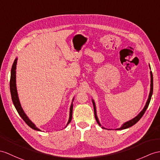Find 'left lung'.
Listing matches in <instances>:
<instances>
[{"mask_svg":"<svg viewBox=\"0 0 160 160\" xmlns=\"http://www.w3.org/2000/svg\"><path fill=\"white\" fill-rule=\"evenodd\" d=\"M149 67H150V66H149ZM150 73H151V90H150V93H149V98H148V100H147V103H146V104H145V107H144L142 111L141 112H140V113H139L137 116L135 117V118H134V119H131V120H130V121H128V122H126L125 123H123V126H122V127L119 128H118V129H116L117 130H119L126 129V128H130V127H131V126H134L135 123H137V122H138V121H139L140 119H141V118H142V115H144V113H145V111H146V110H147V108L148 106H149L150 101H151V98L152 94H153V74H152V72H151V71L150 72ZM92 102H93V110H94V115H95L96 120V122H97V123H98V125H99L100 126H101L100 123L99 121H98V118H97V115H96V105H95V103H94V101H93V100H92ZM102 128H103V127H102Z\"/></svg>","mask_w":160,"mask_h":160,"instance_id":"8db88e82","label":"left lung"}]
</instances>
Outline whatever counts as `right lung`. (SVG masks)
<instances>
[{
  "mask_svg": "<svg viewBox=\"0 0 160 160\" xmlns=\"http://www.w3.org/2000/svg\"><path fill=\"white\" fill-rule=\"evenodd\" d=\"M17 60L18 59L15 60L12 68H11V79H10V91H11V98H12V101L13 103L14 104V106L16 108V110L18 111V112L19 113V115H20L21 118L23 119V120L24 121L26 122V123L28 125V126H30L31 128L35 130H38V131H41L38 128H37L36 127V126L31 122V121L28 119V117L25 114V112L23 111L22 108L21 107L20 102H19V100L18 98V92H17V88H16V77H15V73H16V64H17ZM72 107L73 105L72 104H71V108H70V117H69V120L68 122L67 123L68 124L71 122L72 119Z\"/></svg>",
  "mask_w": 160,
  "mask_h": 160,
  "instance_id": "right-lung-1",
  "label": "right lung"
}]
</instances>
